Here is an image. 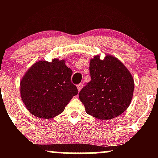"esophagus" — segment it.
I'll use <instances>...</instances> for the list:
<instances>
[{"instance_id":"34e87169","label":"esophagus","mask_w":158,"mask_h":158,"mask_svg":"<svg viewBox=\"0 0 158 158\" xmlns=\"http://www.w3.org/2000/svg\"><path fill=\"white\" fill-rule=\"evenodd\" d=\"M82 87H83V85L82 84H79V85H77V89H78V90H79V91H80L81 88H82Z\"/></svg>"}]
</instances>
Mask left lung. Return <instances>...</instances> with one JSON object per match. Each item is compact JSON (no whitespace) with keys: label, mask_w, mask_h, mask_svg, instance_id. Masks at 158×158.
Wrapping results in <instances>:
<instances>
[{"label":"left lung","mask_w":158,"mask_h":158,"mask_svg":"<svg viewBox=\"0 0 158 158\" xmlns=\"http://www.w3.org/2000/svg\"><path fill=\"white\" fill-rule=\"evenodd\" d=\"M91 80L80 90L79 99L87 114L99 119L122 114L129 106L135 82L131 73L117 58L95 56L90 61Z\"/></svg>","instance_id":"left-lung-1"}]
</instances>
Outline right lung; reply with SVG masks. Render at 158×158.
Segmentation results:
<instances>
[{"label":"right lung","instance_id":"right-lung-1","mask_svg":"<svg viewBox=\"0 0 158 158\" xmlns=\"http://www.w3.org/2000/svg\"><path fill=\"white\" fill-rule=\"evenodd\" d=\"M73 71L65 60L39 61L26 72L20 84L23 104L32 115L50 119L64 111L70 99L78 94L71 82Z\"/></svg>","mask_w":158,"mask_h":158}]
</instances>
